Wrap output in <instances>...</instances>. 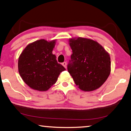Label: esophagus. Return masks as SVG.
<instances>
[{
	"instance_id": "34e87169",
	"label": "esophagus",
	"mask_w": 131,
	"mask_h": 131,
	"mask_svg": "<svg viewBox=\"0 0 131 131\" xmlns=\"http://www.w3.org/2000/svg\"><path fill=\"white\" fill-rule=\"evenodd\" d=\"M62 64V65L64 66V68H66V66H67V63H66V62H63Z\"/></svg>"
}]
</instances>
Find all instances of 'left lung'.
I'll return each mask as SVG.
<instances>
[{"label":"left lung","mask_w":131,"mask_h":131,"mask_svg":"<svg viewBox=\"0 0 131 131\" xmlns=\"http://www.w3.org/2000/svg\"><path fill=\"white\" fill-rule=\"evenodd\" d=\"M72 50L68 71L81 90L91 92L102 86L111 73L109 54L96 41L91 39L71 38Z\"/></svg>","instance_id":"left-lung-1"}]
</instances>
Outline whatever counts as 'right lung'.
Segmentation results:
<instances>
[{
  "instance_id": "add662e5",
  "label": "right lung",
  "mask_w": 131,
  "mask_h": 131,
  "mask_svg": "<svg viewBox=\"0 0 131 131\" xmlns=\"http://www.w3.org/2000/svg\"><path fill=\"white\" fill-rule=\"evenodd\" d=\"M56 41H35L28 45L19 56V73L32 89L48 91L57 81L60 72L66 70L52 53Z\"/></svg>"
}]
</instances>
